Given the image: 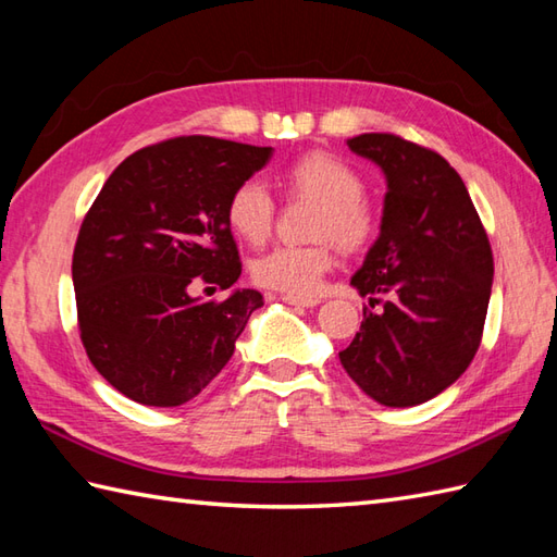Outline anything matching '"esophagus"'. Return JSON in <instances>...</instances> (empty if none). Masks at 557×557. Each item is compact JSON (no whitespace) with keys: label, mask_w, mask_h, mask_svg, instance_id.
<instances>
[{"label":"esophagus","mask_w":557,"mask_h":557,"mask_svg":"<svg viewBox=\"0 0 557 557\" xmlns=\"http://www.w3.org/2000/svg\"><path fill=\"white\" fill-rule=\"evenodd\" d=\"M282 301L285 304H292V306H306V309H311V306H315L318 297H294V294H282Z\"/></svg>","instance_id":"34e87169"}]
</instances>
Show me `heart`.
<instances>
[{
  "label": "heart",
  "instance_id": "b5f03b06",
  "mask_svg": "<svg viewBox=\"0 0 557 557\" xmlns=\"http://www.w3.org/2000/svg\"><path fill=\"white\" fill-rule=\"evenodd\" d=\"M285 180L292 194L321 203L313 236L325 242L313 246L280 244L270 248L268 253L253 260L251 275L256 285L265 289L309 297L335 263L330 242L345 251H359L373 239L375 215L363 198L366 184L361 174L349 162L330 152H309L294 160L285 172ZM275 196L258 176H248L236 184L227 200L232 230L248 244L268 239L275 222Z\"/></svg>",
  "mask_w": 557,
  "mask_h": 557
}]
</instances>
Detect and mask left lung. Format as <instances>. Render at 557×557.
Instances as JSON below:
<instances>
[{
    "label": "left lung",
    "instance_id": "left-lung-1",
    "mask_svg": "<svg viewBox=\"0 0 557 557\" xmlns=\"http://www.w3.org/2000/svg\"><path fill=\"white\" fill-rule=\"evenodd\" d=\"M385 172L377 236L351 285L383 311L363 309L339 351L349 377L385 407L441 395L481 345L493 287V251L461 176L435 150L395 134L347 140Z\"/></svg>",
    "mask_w": 557,
    "mask_h": 557
}]
</instances>
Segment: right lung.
I'll list each match as a JSON object with an SVG mask.
<instances>
[{
    "label": "right lung",
    "mask_w": 557,
    "mask_h": 557,
    "mask_svg": "<svg viewBox=\"0 0 557 557\" xmlns=\"http://www.w3.org/2000/svg\"><path fill=\"white\" fill-rule=\"evenodd\" d=\"M270 156L212 136L160 140L128 156L83 218L71 263L81 342L104 381L138 405L194 399L263 306L256 289L224 301H200L194 289L239 280L227 200Z\"/></svg>",
    "instance_id": "obj_1"
}]
</instances>
